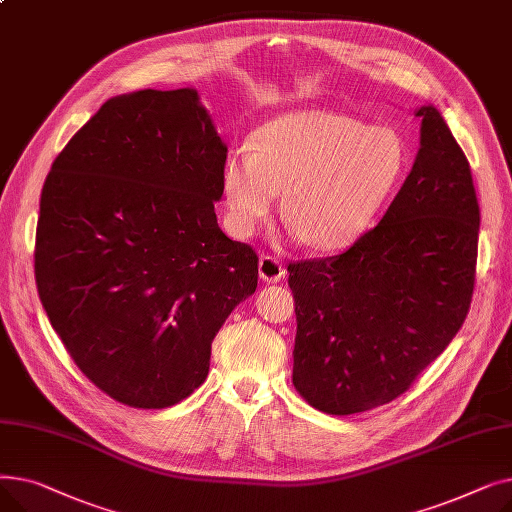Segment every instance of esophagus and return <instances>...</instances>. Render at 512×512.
Wrapping results in <instances>:
<instances>
[{
	"instance_id": "obj_1",
	"label": "esophagus",
	"mask_w": 512,
	"mask_h": 512,
	"mask_svg": "<svg viewBox=\"0 0 512 512\" xmlns=\"http://www.w3.org/2000/svg\"><path fill=\"white\" fill-rule=\"evenodd\" d=\"M284 276H286L284 265H282L276 257L263 255V257L259 259V278H261L263 282L276 284V282H280Z\"/></svg>"
}]
</instances>
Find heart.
Segmentation results:
<instances>
[{"instance_id": "1", "label": "heart", "mask_w": 512, "mask_h": 512, "mask_svg": "<svg viewBox=\"0 0 512 512\" xmlns=\"http://www.w3.org/2000/svg\"><path fill=\"white\" fill-rule=\"evenodd\" d=\"M407 164V143L390 126L328 110L282 114L255 130L251 147L228 153L226 220L234 234L251 236L282 193L292 236L315 251H340L369 230Z\"/></svg>"}]
</instances>
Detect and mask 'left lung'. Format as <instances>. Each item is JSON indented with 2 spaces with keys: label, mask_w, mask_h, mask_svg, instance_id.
Wrapping results in <instances>:
<instances>
[{
  "label": "left lung",
  "mask_w": 512,
  "mask_h": 512,
  "mask_svg": "<svg viewBox=\"0 0 512 512\" xmlns=\"http://www.w3.org/2000/svg\"><path fill=\"white\" fill-rule=\"evenodd\" d=\"M415 116L421 147L380 224L340 255L288 265L292 384L330 415L407 392L469 313L479 238L471 168L434 105Z\"/></svg>",
  "instance_id": "left-lung-1"
}]
</instances>
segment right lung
<instances>
[{
	"label": "right lung",
	"instance_id": "1",
	"mask_svg": "<svg viewBox=\"0 0 512 512\" xmlns=\"http://www.w3.org/2000/svg\"><path fill=\"white\" fill-rule=\"evenodd\" d=\"M226 155L195 89H145L107 99L47 174L39 299L78 369L122 405L191 396L257 288V253L215 218Z\"/></svg>",
	"mask_w": 512,
	"mask_h": 512
}]
</instances>
